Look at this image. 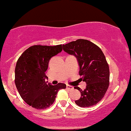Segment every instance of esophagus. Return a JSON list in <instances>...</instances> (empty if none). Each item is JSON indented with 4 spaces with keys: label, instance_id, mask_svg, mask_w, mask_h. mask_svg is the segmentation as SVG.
<instances>
[{
    "label": "esophagus",
    "instance_id": "1",
    "mask_svg": "<svg viewBox=\"0 0 131 131\" xmlns=\"http://www.w3.org/2000/svg\"><path fill=\"white\" fill-rule=\"evenodd\" d=\"M67 89H68V90H73V87L72 86H70V85H67Z\"/></svg>",
    "mask_w": 131,
    "mask_h": 131
}]
</instances>
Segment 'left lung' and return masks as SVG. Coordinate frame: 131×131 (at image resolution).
<instances>
[{"mask_svg": "<svg viewBox=\"0 0 131 131\" xmlns=\"http://www.w3.org/2000/svg\"><path fill=\"white\" fill-rule=\"evenodd\" d=\"M63 50L75 56L80 67L81 80L86 82L85 90L75 86L81 93L75 101L81 107L98 104L105 95L109 86L110 71L105 56L100 48L91 41L79 39L63 45ZM75 89V88H74Z\"/></svg>", "mask_w": 131, "mask_h": 131, "instance_id": "8db88e82", "label": "left lung"}]
</instances>
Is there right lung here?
I'll return each mask as SVG.
<instances>
[{
  "label": "right lung",
  "mask_w": 131,
  "mask_h": 131,
  "mask_svg": "<svg viewBox=\"0 0 131 131\" xmlns=\"http://www.w3.org/2000/svg\"><path fill=\"white\" fill-rule=\"evenodd\" d=\"M61 51V45H34L26 49L17 60L15 84L21 98L33 108H48L54 103L58 90L66 89L64 83L51 85L45 82L49 60Z\"/></svg>",
  "instance_id": "obj_1"
}]
</instances>
